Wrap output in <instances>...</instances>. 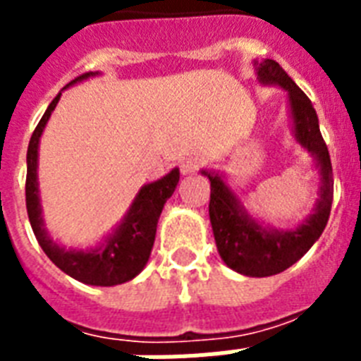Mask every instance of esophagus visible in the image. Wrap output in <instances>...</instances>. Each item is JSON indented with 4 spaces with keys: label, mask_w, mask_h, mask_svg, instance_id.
<instances>
[{
    "label": "esophagus",
    "mask_w": 361,
    "mask_h": 361,
    "mask_svg": "<svg viewBox=\"0 0 361 361\" xmlns=\"http://www.w3.org/2000/svg\"><path fill=\"white\" fill-rule=\"evenodd\" d=\"M200 164H202V161L197 157L183 159V161H181V172H183V174H195V172L200 169Z\"/></svg>",
    "instance_id": "obj_1"
}]
</instances>
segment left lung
Instances as JSON below:
<instances>
[{
  "label": "left lung",
  "instance_id": "left-lung-1",
  "mask_svg": "<svg viewBox=\"0 0 361 361\" xmlns=\"http://www.w3.org/2000/svg\"><path fill=\"white\" fill-rule=\"evenodd\" d=\"M258 80L279 84L288 92L292 118L296 125V138L319 159L324 185L314 214L296 231L271 232L257 225L243 212L236 197L219 176L202 172L212 181L209 221L221 258L228 268L249 277H268L285 271L311 249L326 228L334 200V174L328 146L320 135L319 118L309 97L294 84L285 69L274 59L258 63Z\"/></svg>",
  "mask_w": 361,
  "mask_h": 361
}]
</instances>
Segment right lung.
I'll list each match as a JSON object with an SVG mask.
<instances>
[{"instance_id":"obj_1","label":"right lung","mask_w":361,"mask_h":361,"mask_svg":"<svg viewBox=\"0 0 361 361\" xmlns=\"http://www.w3.org/2000/svg\"><path fill=\"white\" fill-rule=\"evenodd\" d=\"M90 75L93 73H84V75L76 76L71 84L87 78ZM59 95L54 97L41 121L37 123L35 130L31 135L30 146H27L25 208H27L31 228H33V234H35L39 245L42 247V251L47 252V257L73 279L95 286L120 285V283L130 281L135 275L140 274L142 268L146 266L153 241H155L159 215L163 212L164 202L169 200L180 181V170L174 169L161 180L142 187V191L138 192L129 214L125 217L123 225L104 245L99 247L97 251H65L63 247L54 243L52 238L44 231L41 208H39V197H37V147H39L42 129L58 104Z\"/></svg>"}]
</instances>
